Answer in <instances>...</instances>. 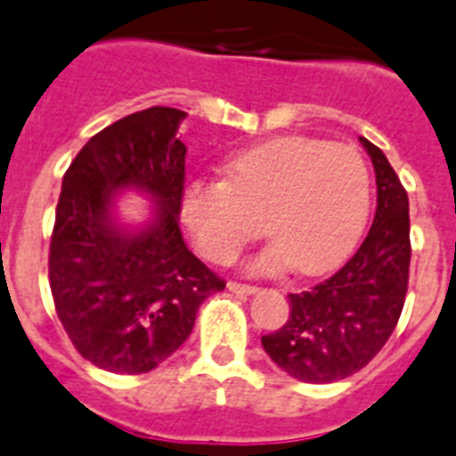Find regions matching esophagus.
Returning <instances> with one entry per match:
<instances>
[{"label": "esophagus", "mask_w": 456, "mask_h": 456, "mask_svg": "<svg viewBox=\"0 0 456 456\" xmlns=\"http://www.w3.org/2000/svg\"><path fill=\"white\" fill-rule=\"evenodd\" d=\"M228 290L231 293H240V295H254L258 288L248 286V283H237V281H228Z\"/></svg>", "instance_id": "esophagus-1"}]
</instances>
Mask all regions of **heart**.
Wrapping results in <instances>:
<instances>
[{"label": "heart", "instance_id": "heart-1", "mask_svg": "<svg viewBox=\"0 0 456 456\" xmlns=\"http://www.w3.org/2000/svg\"><path fill=\"white\" fill-rule=\"evenodd\" d=\"M221 175L182 191V219L216 263H231L263 228L272 242L251 270L321 274L348 256L367 221L369 170L353 147L286 135L240 151Z\"/></svg>", "mask_w": 456, "mask_h": 456}]
</instances>
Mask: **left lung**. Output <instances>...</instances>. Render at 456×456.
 <instances>
[{"instance_id": "left-lung-1", "label": "left lung", "mask_w": 456, "mask_h": 456, "mask_svg": "<svg viewBox=\"0 0 456 456\" xmlns=\"http://www.w3.org/2000/svg\"><path fill=\"white\" fill-rule=\"evenodd\" d=\"M371 157L379 205L355 256L305 293H290L286 325L263 337L276 367L305 383L348 379L376 357L395 332L408 290L411 221L408 196L379 147L360 138Z\"/></svg>"}]
</instances>
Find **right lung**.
I'll return each instance as SVG.
<instances>
[{"instance_id": "right-lung-1", "label": "right lung", "mask_w": 456, "mask_h": 456, "mask_svg": "<svg viewBox=\"0 0 456 456\" xmlns=\"http://www.w3.org/2000/svg\"><path fill=\"white\" fill-rule=\"evenodd\" d=\"M186 112L154 106L89 138L66 170L50 240V290L76 350L112 373H147L189 339L196 314L225 281L180 231ZM124 190L152 200L151 219H116Z\"/></svg>"}]
</instances>
